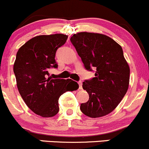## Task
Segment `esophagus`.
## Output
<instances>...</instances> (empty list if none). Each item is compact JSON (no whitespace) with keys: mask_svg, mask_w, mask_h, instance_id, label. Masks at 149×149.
Listing matches in <instances>:
<instances>
[{"mask_svg":"<svg viewBox=\"0 0 149 149\" xmlns=\"http://www.w3.org/2000/svg\"><path fill=\"white\" fill-rule=\"evenodd\" d=\"M78 84H79V89H82V83H81V81H78Z\"/></svg>","mask_w":149,"mask_h":149,"instance_id":"34e87169","label":"esophagus"}]
</instances>
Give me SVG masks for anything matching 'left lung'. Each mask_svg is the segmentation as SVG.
I'll return each instance as SVG.
<instances>
[{"mask_svg": "<svg viewBox=\"0 0 149 149\" xmlns=\"http://www.w3.org/2000/svg\"><path fill=\"white\" fill-rule=\"evenodd\" d=\"M70 41L86 70H96L94 77L83 81L89 98L81 104V112L92 118L111 113L129 88L130 69L122 48L111 38L100 33H77Z\"/></svg>", "mask_w": 149, "mask_h": 149, "instance_id": "left-lung-1", "label": "left lung"}]
</instances>
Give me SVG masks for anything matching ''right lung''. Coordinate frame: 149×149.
I'll use <instances>...</instances> for the list:
<instances>
[{
	"label": "right lung",
	"instance_id": "1",
	"mask_svg": "<svg viewBox=\"0 0 149 149\" xmlns=\"http://www.w3.org/2000/svg\"><path fill=\"white\" fill-rule=\"evenodd\" d=\"M68 38L63 34L34 37L17 52L13 72L17 89L27 106L42 117H52L58 113L59 98L71 91L69 82H74L70 79H52L49 77V69L58 67L56 52Z\"/></svg>",
	"mask_w": 149,
	"mask_h": 149
}]
</instances>
